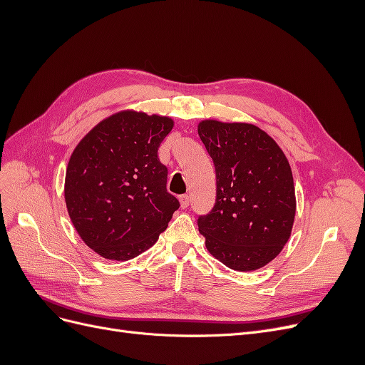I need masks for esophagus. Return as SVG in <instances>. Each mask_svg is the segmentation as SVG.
Masks as SVG:
<instances>
[{
    "label": "esophagus",
    "mask_w": 365,
    "mask_h": 365,
    "mask_svg": "<svg viewBox=\"0 0 365 365\" xmlns=\"http://www.w3.org/2000/svg\"><path fill=\"white\" fill-rule=\"evenodd\" d=\"M180 202H181L182 208H187V207H189V204H190V196L189 195H182L180 197Z\"/></svg>",
    "instance_id": "obj_1"
}]
</instances>
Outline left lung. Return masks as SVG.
I'll use <instances>...</instances> for the list:
<instances>
[{
	"label": "left lung",
	"instance_id": "1",
	"mask_svg": "<svg viewBox=\"0 0 365 365\" xmlns=\"http://www.w3.org/2000/svg\"><path fill=\"white\" fill-rule=\"evenodd\" d=\"M216 170V202L197 217L208 252L235 271H256L288 242L295 217L292 170L267 132L250 123L197 125Z\"/></svg>",
	"mask_w": 365,
	"mask_h": 365
}]
</instances>
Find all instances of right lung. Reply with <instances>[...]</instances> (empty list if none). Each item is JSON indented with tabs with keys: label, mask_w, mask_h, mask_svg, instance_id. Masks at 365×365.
Here are the masks:
<instances>
[{
	"label": "right lung",
	"mask_w": 365,
	"mask_h": 365,
	"mask_svg": "<svg viewBox=\"0 0 365 365\" xmlns=\"http://www.w3.org/2000/svg\"><path fill=\"white\" fill-rule=\"evenodd\" d=\"M173 120L121 111L76 146L65 175V204L77 233L98 256L129 260L150 248L180 202L165 189L158 148Z\"/></svg>",
	"instance_id": "1"
}]
</instances>
